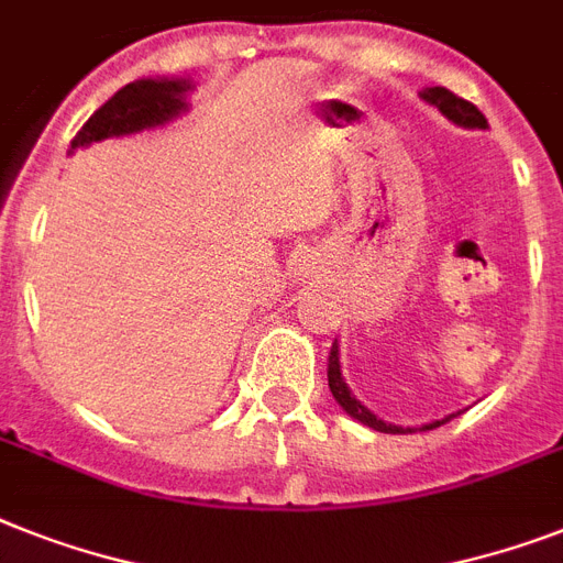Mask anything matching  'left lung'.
<instances>
[{"label":"left lung","instance_id":"8db88e82","mask_svg":"<svg viewBox=\"0 0 563 563\" xmlns=\"http://www.w3.org/2000/svg\"><path fill=\"white\" fill-rule=\"evenodd\" d=\"M422 100H428L431 107H437L442 112V115L448 118V121H454L456 126H465V130H486L488 121L486 115L479 112L474 103H468V100L456 98L454 91L442 89V86H431V89L422 91ZM329 390H332V396H335V401L341 405V408L346 410V413L353 416V419H358L361 424H367V428H373V431H382V433H413L408 428H399V424H390L385 422V419H378L373 410H367L364 405H361L358 399L353 396V390L346 387L344 376H341V361H338V344H332V353H329ZM456 413L445 416V419H440V422H428L422 424L419 431H433V428H440V424L451 422Z\"/></svg>","mask_w":563,"mask_h":563}]
</instances>
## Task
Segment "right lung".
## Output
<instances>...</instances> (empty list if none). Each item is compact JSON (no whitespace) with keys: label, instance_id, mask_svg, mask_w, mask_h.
I'll return each mask as SVG.
<instances>
[{"label":"right lung","instance_id":"add662e5","mask_svg":"<svg viewBox=\"0 0 563 563\" xmlns=\"http://www.w3.org/2000/svg\"><path fill=\"white\" fill-rule=\"evenodd\" d=\"M194 89L190 80L181 77H147V80H135L118 89L103 107L84 123V130L77 132L71 141V150L89 147L95 141L118 139V135H132V132L153 130L162 123L173 121L187 109L185 95Z\"/></svg>","mask_w":563,"mask_h":563}]
</instances>
